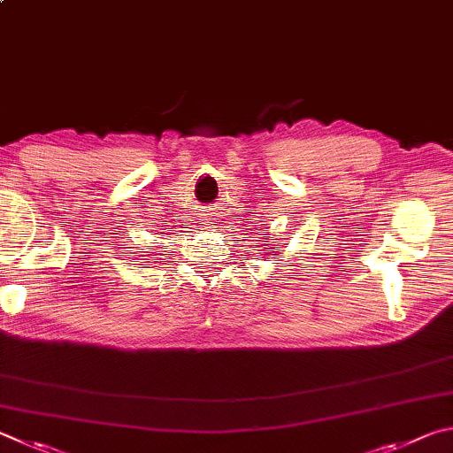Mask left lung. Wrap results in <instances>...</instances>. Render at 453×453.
<instances>
[{
    "mask_svg": "<svg viewBox=\"0 0 453 453\" xmlns=\"http://www.w3.org/2000/svg\"><path fill=\"white\" fill-rule=\"evenodd\" d=\"M265 247H266V244H265Z\"/></svg>",
    "mask_w": 453,
    "mask_h": 453,
    "instance_id": "left-lung-1",
    "label": "left lung"
}]
</instances>
